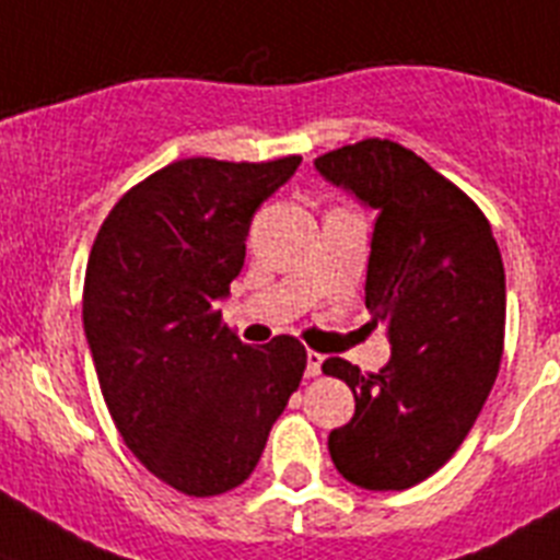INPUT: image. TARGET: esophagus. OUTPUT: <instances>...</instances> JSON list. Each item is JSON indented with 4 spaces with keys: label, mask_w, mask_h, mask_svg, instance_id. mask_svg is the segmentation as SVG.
<instances>
[{
    "label": "esophagus",
    "mask_w": 560,
    "mask_h": 560,
    "mask_svg": "<svg viewBox=\"0 0 560 560\" xmlns=\"http://www.w3.org/2000/svg\"><path fill=\"white\" fill-rule=\"evenodd\" d=\"M322 368H324V355H322V352L307 350V375H310V378L322 373Z\"/></svg>",
    "instance_id": "1"
}]
</instances>
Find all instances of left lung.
Listing matches in <instances>:
<instances>
[{
	"label": "left lung",
	"instance_id": "8db88e82",
	"mask_svg": "<svg viewBox=\"0 0 560 560\" xmlns=\"http://www.w3.org/2000/svg\"><path fill=\"white\" fill-rule=\"evenodd\" d=\"M313 164L375 213L364 304L393 345L382 373L324 361L355 396V416L327 447L361 490H407L462 447L495 384L504 261L481 210L412 150L364 139Z\"/></svg>",
	"mask_w": 560,
	"mask_h": 560
}]
</instances>
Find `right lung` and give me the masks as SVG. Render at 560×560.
Segmentation results:
<instances>
[{
    "instance_id": "obj_1",
    "label": "right lung",
    "mask_w": 560,
    "mask_h": 560,
    "mask_svg": "<svg viewBox=\"0 0 560 560\" xmlns=\"http://www.w3.org/2000/svg\"><path fill=\"white\" fill-rule=\"evenodd\" d=\"M299 164L173 162L125 192L93 242L82 322L98 387L130 453L185 495L250 478L307 368L293 336L244 345L219 310L253 215Z\"/></svg>"
}]
</instances>
